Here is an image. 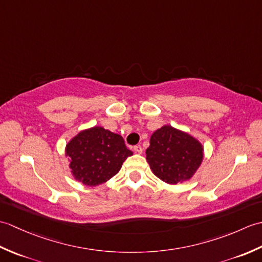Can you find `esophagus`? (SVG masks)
Returning a JSON list of instances; mask_svg holds the SVG:
<instances>
[{"label":"esophagus","mask_w":262,"mask_h":262,"mask_svg":"<svg viewBox=\"0 0 262 262\" xmlns=\"http://www.w3.org/2000/svg\"><path fill=\"white\" fill-rule=\"evenodd\" d=\"M134 151L137 154H142L143 153V148H142L141 145H136V146H134Z\"/></svg>","instance_id":"34e87169"}]
</instances>
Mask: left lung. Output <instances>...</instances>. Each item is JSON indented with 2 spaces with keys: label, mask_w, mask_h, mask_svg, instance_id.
Masks as SVG:
<instances>
[{
  "label": "left lung",
  "mask_w": 262,
  "mask_h": 262,
  "mask_svg": "<svg viewBox=\"0 0 262 262\" xmlns=\"http://www.w3.org/2000/svg\"><path fill=\"white\" fill-rule=\"evenodd\" d=\"M204 160V146L196 137L170 125L149 138L146 161L159 179L177 185L190 180Z\"/></svg>",
  "instance_id": "left-lung-1"
}]
</instances>
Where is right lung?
<instances>
[{
	"label": "right lung",
	"mask_w": 262,
	"mask_h": 262,
	"mask_svg": "<svg viewBox=\"0 0 262 262\" xmlns=\"http://www.w3.org/2000/svg\"><path fill=\"white\" fill-rule=\"evenodd\" d=\"M132 155L124 138L101 126L77 133L65 147L71 174L88 187L107 182L118 173L124 161Z\"/></svg>",
	"instance_id": "1"
}]
</instances>
